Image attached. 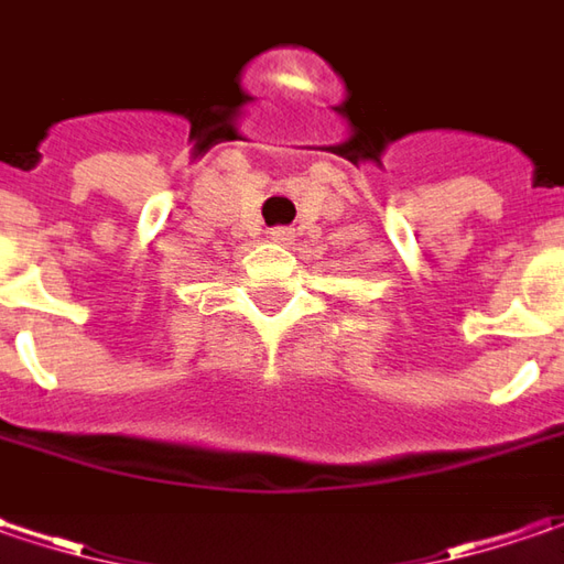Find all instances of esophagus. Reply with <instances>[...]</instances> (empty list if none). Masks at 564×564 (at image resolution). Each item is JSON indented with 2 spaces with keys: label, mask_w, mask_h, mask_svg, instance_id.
Here are the masks:
<instances>
[{
  "label": "esophagus",
  "mask_w": 564,
  "mask_h": 564,
  "mask_svg": "<svg viewBox=\"0 0 564 564\" xmlns=\"http://www.w3.org/2000/svg\"><path fill=\"white\" fill-rule=\"evenodd\" d=\"M293 227H274V230H271V239H274V242H283V246H290V242H293Z\"/></svg>",
  "instance_id": "esophagus-1"
}]
</instances>
